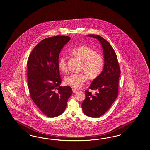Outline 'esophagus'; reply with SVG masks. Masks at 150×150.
I'll return each instance as SVG.
<instances>
[{"label": "esophagus", "instance_id": "34e87169", "mask_svg": "<svg viewBox=\"0 0 150 150\" xmlns=\"http://www.w3.org/2000/svg\"><path fill=\"white\" fill-rule=\"evenodd\" d=\"M72 91H73V93H76V92H78V90L75 89V88H73V89H72Z\"/></svg>", "mask_w": 150, "mask_h": 150}]
</instances>
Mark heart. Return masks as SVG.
I'll list each match as a JSON object with an SVG mask.
<instances>
[{
	"label": "heart",
	"mask_w": 150,
	"mask_h": 150,
	"mask_svg": "<svg viewBox=\"0 0 150 150\" xmlns=\"http://www.w3.org/2000/svg\"><path fill=\"white\" fill-rule=\"evenodd\" d=\"M71 53L82 61L81 69L84 71L89 78L95 79L101 74L103 69V59L92 48L86 46L77 47L71 50ZM58 64L61 71H67V60L65 55H62L59 58ZM86 74L84 72L71 73L65 78L64 81L73 88H79L86 81Z\"/></svg>",
	"instance_id": "1"
}]
</instances>
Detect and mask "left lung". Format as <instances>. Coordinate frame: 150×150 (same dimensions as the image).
<instances>
[{"label":"left lung","instance_id":"1","mask_svg":"<svg viewBox=\"0 0 150 150\" xmlns=\"http://www.w3.org/2000/svg\"><path fill=\"white\" fill-rule=\"evenodd\" d=\"M98 39L103 49L104 65L101 74L92 81L89 89L96 90L92 95L85 90L86 97L81 104L86 115L98 117L105 113L118 96L119 79L121 73L115 52L110 43L97 35H88Z\"/></svg>","mask_w":150,"mask_h":150}]
</instances>
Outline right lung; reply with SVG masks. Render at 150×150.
<instances>
[{
  "label": "right lung",
  "instance_id": "add662e5",
  "mask_svg": "<svg viewBox=\"0 0 150 150\" xmlns=\"http://www.w3.org/2000/svg\"><path fill=\"white\" fill-rule=\"evenodd\" d=\"M71 38L50 37L39 43L27 62L28 85L30 96L43 114L49 117L61 115L72 94L69 86H61L59 55Z\"/></svg>",
  "mask_w": 150,
  "mask_h": 150
}]
</instances>
